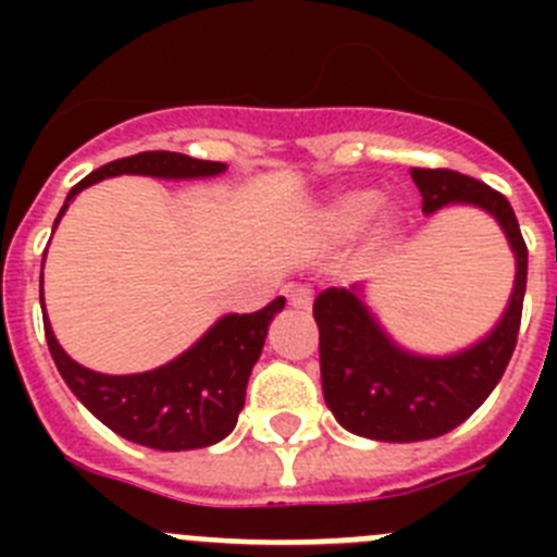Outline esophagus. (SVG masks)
<instances>
[{
    "label": "esophagus",
    "mask_w": 557,
    "mask_h": 557,
    "mask_svg": "<svg viewBox=\"0 0 557 557\" xmlns=\"http://www.w3.org/2000/svg\"><path fill=\"white\" fill-rule=\"evenodd\" d=\"M289 307L301 309V312H309V309H312V289H307V287L289 289Z\"/></svg>",
    "instance_id": "obj_1"
}]
</instances>
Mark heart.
<instances>
[{
    "mask_svg": "<svg viewBox=\"0 0 557 557\" xmlns=\"http://www.w3.org/2000/svg\"><path fill=\"white\" fill-rule=\"evenodd\" d=\"M382 206V195L376 189H346L334 195L326 206L321 209V228L329 236L337 239H348V236L359 234L373 219L372 214ZM376 214V213H375ZM377 215V214H376ZM374 223L371 224V248H387V245L401 234V214L396 209H382Z\"/></svg>",
    "mask_w": 557,
    "mask_h": 557,
    "instance_id": "1",
    "label": "heart"
}]
</instances>
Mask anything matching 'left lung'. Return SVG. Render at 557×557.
<instances>
[{"mask_svg":"<svg viewBox=\"0 0 557 557\" xmlns=\"http://www.w3.org/2000/svg\"><path fill=\"white\" fill-rule=\"evenodd\" d=\"M424 214L446 206L485 211L513 250V289L499 321L471 346L449 354L412 351L398 343L368 301V284L329 287L312 312L321 329L323 398L343 430L368 441L416 444L460 426L499 385L516 348L528 289V245L519 220L482 181L451 170H410Z\"/></svg>","mask_w":557,"mask_h":557,"instance_id":"1","label":"left lung"}]
</instances>
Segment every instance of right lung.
<instances>
[{
    "label": "right lung",
    "mask_w": 557,
    "mask_h": 557,
    "mask_svg": "<svg viewBox=\"0 0 557 557\" xmlns=\"http://www.w3.org/2000/svg\"><path fill=\"white\" fill-rule=\"evenodd\" d=\"M225 170L228 164L223 161H200L166 150H147L111 161L72 186L52 231L83 189L106 178L147 175L164 181H198L223 175ZM41 309L49 354L69 391L81 398L91 416L131 444L159 451H189L220 444L234 432L236 418L245 407L250 371L256 359L262 357L264 337L275 314L284 309V298H275L270 307L253 314H223L186 351L141 373H100L69 357L47 318L44 275Z\"/></svg>",
    "instance_id": "1"
}]
</instances>
